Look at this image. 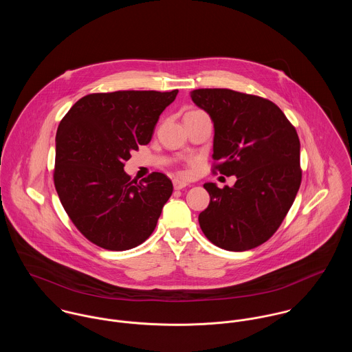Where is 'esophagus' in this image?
I'll list each match as a JSON object with an SVG mask.
<instances>
[{
    "label": "esophagus",
    "mask_w": 352,
    "mask_h": 352,
    "mask_svg": "<svg viewBox=\"0 0 352 352\" xmlns=\"http://www.w3.org/2000/svg\"><path fill=\"white\" fill-rule=\"evenodd\" d=\"M188 184L186 183V182H183V180H180V179H175L173 180V187H175V190H183L184 187H187Z\"/></svg>",
    "instance_id": "1"
}]
</instances>
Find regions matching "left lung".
<instances>
[{
  "label": "left lung",
  "mask_w": 352,
  "mask_h": 352,
  "mask_svg": "<svg viewBox=\"0 0 352 352\" xmlns=\"http://www.w3.org/2000/svg\"><path fill=\"white\" fill-rule=\"evenodd\" d=\"M192 101L214 123V169L233 187L204 183L210 203L199 214L204 236L226 251L265 243L280 226L301 186L300 138L272 101L232 89H195Z\"/></svg>",
  "instance_id": "obj_1"
}]
</instances>
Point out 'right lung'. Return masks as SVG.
Returning <instances> with one entry per match:
<instances>
[{"label": "right lung", "instance_id": "obj_1", "mask_svg": "<svg viewBox=\"0 0 352 352\" xmlns=\"http://www.w3.org/2000/svg\"><path fill=\"white\" fill-rule=\"evenodd\" d=\"M172 92L118 91L77 101L60 120L55 137L54 184L76 228L94 244L127 251L155 228L173 186L164 173L131 180L124 162L151 142Z\"/></svg>", "mask_w": 352, "mask_h": 352}]
</instances>
